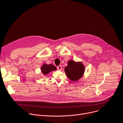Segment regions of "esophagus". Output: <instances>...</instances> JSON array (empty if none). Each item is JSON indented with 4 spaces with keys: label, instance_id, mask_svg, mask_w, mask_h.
Returning a JSON list of instances; mask_svg holds the SVG:
<instances>
[{
    "label": "esophagus",
    "instance_id": "esophagus-1",
    "mask_svg": "<svg viewBox=\"0 0 123 123\" xmlns=\"http://www.w3.org/2000/svg\"><path fill=\"white\" fill-rule=\"evenodd\" d=\"M57 68L58 70H61L62 69V66H61V65H59V66H58L57 67Z\"/></svg>",
    "mask_w": 123,
    "mask_h": 123
}]
</instances>
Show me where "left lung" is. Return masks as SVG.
<instances>
[{
	"mask_svg": "<svg viewBox=\"0 0 123 123\" xmlns=\"http://www.w3.org/2000/svg\"><path fill=\"white\" fill-rule=\"evenodd\" d=\"M68 64V66L65 68L64 70L67 76L70 80L77 81L82 77L85 70L82 63L69 60Z\"/></svg>",
	"mask_w": 123,
	"mask_h": 123,
	"instance_id": "left-lung-1",
	"label": "left lung"
}]
</instances>
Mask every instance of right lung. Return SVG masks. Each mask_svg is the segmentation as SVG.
<instances>
[{
  "mask_svg": "<svg viewBox=\"0 0 123 123\" xmlns=\"http://www.w3.org/2000/svg\"><path fill=\"white\" fill-rule=\"evenodd\" d=\"M56 69V67L52 64H44L41 68V70H42L43 73L44 75H46L50 73L51 71L55 70Z\"/></svg>",
  "mask_w": 123,
  "mask_h": 123,
  "instance_id": "add662e5",
  "label": "right lung"
}]
</instances>
